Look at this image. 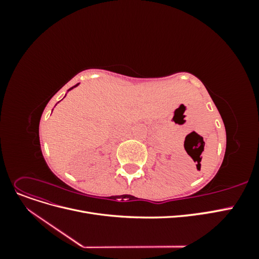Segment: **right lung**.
<instances>
[{"instance_id":"1","label":"right lung","mask_w":259,"mask_h":259,"mask_svg":"<svg viewBox=\"0 0 259 259\" xmlns=\"http://www.w3.org/2000/svg\"><path fill=\"white\" fill-rule=\"evenodd\" d=\"M77 85H79V84H76V85H74V86H73V88H75V86H77ZM73 88H71V89H70V90H72ZM70 90H69V91H70Z\"/></svg>"}]
</instances>
